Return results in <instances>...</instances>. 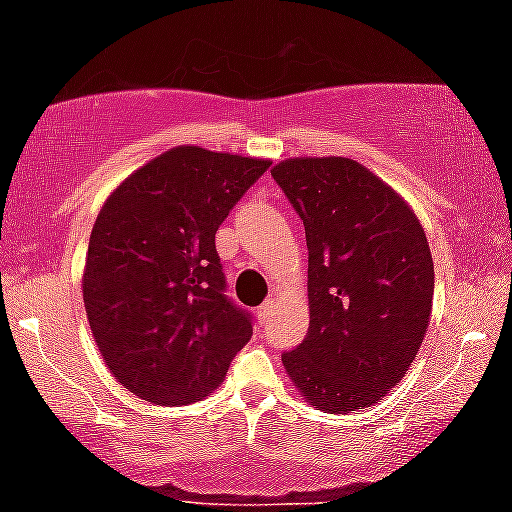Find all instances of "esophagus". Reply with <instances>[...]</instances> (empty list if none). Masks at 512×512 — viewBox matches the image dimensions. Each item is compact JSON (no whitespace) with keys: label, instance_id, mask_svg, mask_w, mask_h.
<instances>
[{"label":"esophagus","instance_id":"1","mask_svg":"<svg viewBox=\"0 0 512 512\" xmlns=\"http://www.w3.org/2000/svg\"><path fill=\"white\" fill-rule=\"evenodd\" d=\"M276 307V295H269L267 300H264V303L257 307V319H260V322L264 324L269 319V315H272V310Z\"/></svg>","mask_w":512,"mask_h":512}]
</instances>
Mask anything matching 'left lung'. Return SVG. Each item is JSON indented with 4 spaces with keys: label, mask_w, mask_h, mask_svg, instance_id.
Masks as SVG:
<instances>
[{
    "label": "left lung",
    "mask_w": 512,
    "mask_h": 512,
    "mask_svg": "<svg viewBox=\"0 0 512 512\" xmlns=\"http://www.w3.org/2000/svg\"><path fill=\"white\" fill-rule=\"evenodd\" d=\"M307 240L310 329L283 367L331 415L381 403L417 357L434 300L427 233L389 183L348 157L272 169Z\"/></svg>",
    "instance_id": "8db88e82"
}]
</instances>
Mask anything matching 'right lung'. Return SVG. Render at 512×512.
<instances>
[{
    "label": "right lung",
    "mask_w": 512,
    "mask_h": 512,
    "mask_svg": "<svg viewBox=\"0 0 512 512\" xmlns=\"http://www.w3.org/2000/svg\"><path fill=\"white\" fill-rule=\"evenodd\" d=\"M269 159L178 145L123 178L92 226L83 303L109 372L138 398L186 405L252 336L224 295L214 236Z\"/></svg>",
    "instance_id": "add662e5"
}]
</instances>
